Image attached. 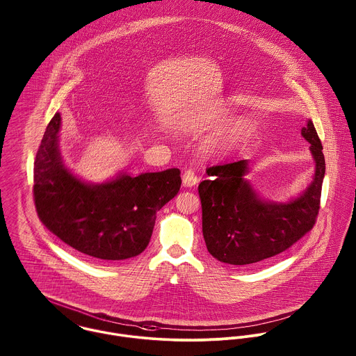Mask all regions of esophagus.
<instances>
[{
  "label": "esophagus",
  "instance_id": "1",
  "mask_svg": "<svg viewBox=\"0 0 356 356\" xmlns=\"http://www.w3.org/2000/svg\"><path fill=\"white\" fill-rule=\"evenodd\" d=\"M182 182H184V186H195L196 184H199V177L196 175V172L193 170H185L184 175H182Z\"/></svg>",
  "mask_w": 356,
  "mask_h": 356
}]
</instances>
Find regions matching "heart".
Returning <instances> with one entry per match:
<instances>
[{"label": "heart", "mask_w": 356, "mask_h": 356, "mask_svg": "<svg viewBox=\"0 0 356 356\" xmlns=\"http://www.w3.org/2000/svg\"><path fill=\"white\" fill-rule=\"evenodd\" d=\"M227 111L226 109H219L216 112H211L208 115H204L202 118H197L186 124V129L191 131H203L209 127L216 126L223 120L226 116ZM245 134V126L243 122L237 120L233 123H229L225 129L218 131L215 136L208 138L207 141V149L212 152H220V151H227L237 145Z\"/></svg>", "instance_id": "heart-1"}]
</instances>
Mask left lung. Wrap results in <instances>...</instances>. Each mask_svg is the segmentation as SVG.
Instances as JSON below:
<instances>
[{
	"label": "left lung",
	"instance_id": "obj_1",
	"mask_svg": "<svg viewBox=\"0 0 356 356\" xmlns=\"http://www.w3.org/2000/svg\"><path fill=\"white\" fill-rule=\"evenodd\" d=\"M311 144L316 167L305 195L289 204L261 202L244 179L247 160L207 168L199 185L203 208V236L208 252L218 260L245 266L281 254L314 227L325 177V156L309 120L302 130Z\"/></svg>",
	"mask_w": 356,
	"mask_h": 356
}]
</instances>
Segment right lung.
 <instances>
[{"mask_svg":"<svg viewBox=\"0 0 356 356\" xmlns=\"http://www.w3.org/2000/svg\"><path fill=\"white\" fill-rule=\"evenodd\" d=\"M58 129L56 113L34 163L33 197L40 220L90 260L105 263L141 254L149 244L156 212L181 188V171L122 175L108 184L86 185L61 163Z\"/></svg>","mask_w":356,"mask_h":356,"instance_id":"add662e5","label":"right lung"}]
</instances>
